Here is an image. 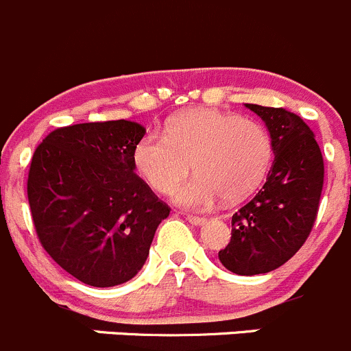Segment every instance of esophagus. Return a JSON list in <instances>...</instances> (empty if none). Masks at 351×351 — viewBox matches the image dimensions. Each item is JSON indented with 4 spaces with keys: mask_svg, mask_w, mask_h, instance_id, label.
<instances>
[{
    "mask_svg": "<svg viewBox=\"0 0 351 351\" xmlns=\"http://www.w3.org/2000/svg\"><path fill=\"white\" fill-rule=\"evenodd\" d=\"M186 219H189V223H192V224H204L207 221L206 217L195 216V214H186Z\"/></svg>",
    "mask_w": 351,
    "mask_h": 351,
    "instance_id": "34e87169",
    "label": "esophagus"
}]
</instances>
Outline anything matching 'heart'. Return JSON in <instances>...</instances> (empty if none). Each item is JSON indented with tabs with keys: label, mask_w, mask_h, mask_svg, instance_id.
Returning <instances> with one entry per match:
<instances>
[{
	"label": "heart",
	"mask_w": 351,
	"mask_h": 351,
	"mask_svg": "<svg viewBox=\"0 0 351 351\" xmlns=\"http://www.w3.org/2000/svg\"><path fill=\"white\" fill-rule=\"evenodd\" d=\"M273 158V141L264 125L214 108H192L168 121L165 135L149 132L134 149V165L152 190H178L186 207H209L224 197L237 202L262 183Z\"/></svg>",
	"instance_id": "heart-1"
}]
</instances>
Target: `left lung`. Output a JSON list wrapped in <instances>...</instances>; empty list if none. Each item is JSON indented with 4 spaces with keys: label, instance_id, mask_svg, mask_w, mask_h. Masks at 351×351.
<instances>
[{
    "label": "left lung",
    "instance_id": "obj_1",
    "mask_svg": "<svg viewBox=\"0 0 351 351\" xmlns=\"http://www.w3.org/2000/svg\"><path fill=\"white\" fill-rule=\"evenodd\" d=\"M266 121L274 162L266 183L231 217V240L219 250L228 271L241 276L269 273L290 261L314 228L324 159L308 125L285 108L247 104Z\"/></svg>",
    "mask_w": 351,
    "mask_h": 351
}]
</instances>
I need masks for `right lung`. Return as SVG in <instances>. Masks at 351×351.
I'll return each instance as SVG.
<instances>
[{"label":"right lung","mask_w":351,"mask_h":351,"mask_svg":"<svg viewBox=\"0 0 351 351\" xmlns=\"http://www.w3.org/2000/svg\"><path fill=\"white\" fill-rule=\"evenodd\" d=\"M144 127L127 120L61 127L32 156L27 197L37 238L68 274L117 287L144 266L169 206L135 175Z\"/></svg>","instance_id":"add662e5"}]
</instances>
